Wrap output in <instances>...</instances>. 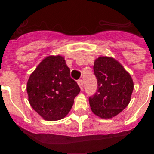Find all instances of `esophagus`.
<instances>
[{"mask_svg":"<svg viewBox=\"0 0 154 154\" xmlns=\"http://www.w3.org/2000/svg\"><path fill=\"white\" fill-rule=\"evenodd\" d=\"M77 84H78V85H79L80 89H83V87H84V84H83V81L82 80H79L78 82H77Z\"/></svg>","mask_w":154,"mask_h":154,"instance_id":"obj_1","label":"esophagus"}]
</instances>
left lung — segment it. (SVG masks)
Wrapping results in <instances>:
<instances>
[{"mask_svg": "<svg viewBox=\"0 0 154 154\" xmlns=\"http://www.w3.org/2000/svg\"><path fill=\"white\" fill-rule=\"evenodd\" d=\"M94 71L98 86L89 99L92 112L103 119L112 118L129 105L134 87L133 79L118 60L107 56L95 59Z\"/></svg>", "mask_w": 154, "mask_h": 154, "instance_id": "left-lung-1", "label": "left lung"}]
</instances>
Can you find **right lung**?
<instances>
[{"instance_id": "right-lung-1", "label": "right lung", "mask_w": 154, "mask_h": 154, "mask_svg": "<svg viewBox=\"0 0 154 154\" xmlns=\"http://www.w3.org/2000/svg\"><path fill=\"white\" fill-rule=\"evenodd\" d=\"M26 90L31 107L46 121H58L69 112L80 88L70 77L61 55L45 57L30 74Z\"/></svg>"}]
</instances>
